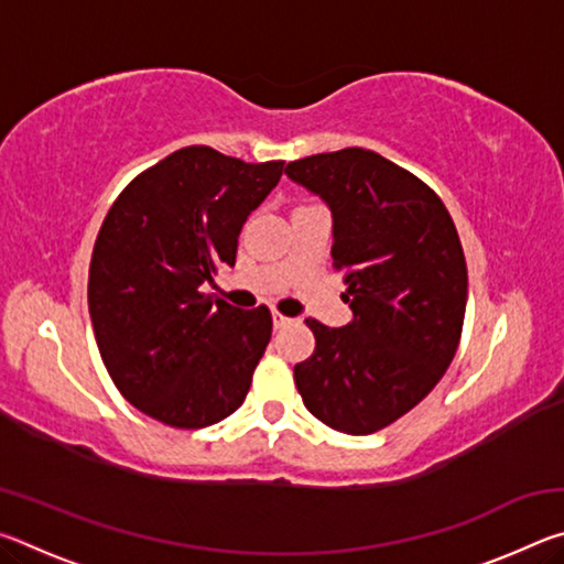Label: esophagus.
Returning <instances> with one entry per match:
<instances>
[{
  "label": "esophagus",
  "instance_id": "esophagus-1",
  "mask_svg": "<svg viewBox=\"0 0 564 564\" xmlns=\"http://www.w3.org/2000/svg\"><path fill=\"white\" fill-rule=\"evenodd\" d=\"M291 323H293V318H289V316H283V313H275V311H273V328H275V330L291 326Z\"/></svg>",
  "mask_w": 564,
  "mask_h": 564
}]
</instances>
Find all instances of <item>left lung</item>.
Here are the masks:
<instances>
[{
  "label": "left lung",
  "mask_w": 564,
  "mask_h": 564,
  "mask_svg": "<svg viewBox=\"0 0 564 564\" xmlns=\"http://www.w3.org/2000/svg\"><path fill=\"white\" fill-rule=\"evenodd\" d=\"M333 214V269L352 321L308 318L311 358L293 368L305 408L338 433L370 435L437 386L463 333L467 265L435 191L368 149H340L285 166Z\"/></svg>",
  "instance_id": "8db88e82"
}]
</instances>
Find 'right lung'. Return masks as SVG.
I'll list each match as a JSON object with an SVG mask.
<instances>
[{
  "mask_svg": "<svg viewBox=\"0 0 564 564\" xmlns=\"http://www.w3.org/2000/svg\"><path fill=\"white\" fill-rule=\"evenodd\" d=\"M283 174L186 147L147 169L104 218L89 265V316L113 386L141 413L198 431L241 408L271 340V311L202 293L236 263L238 234Z\"/></svg>",
  "mask_w": 564,
  "mask_h": 564,
  "instance_id": "add662e5",
  "label": "right lung"
}]
</instances>
